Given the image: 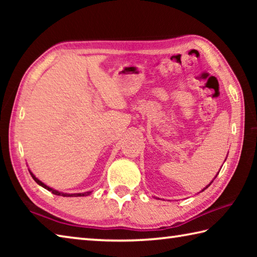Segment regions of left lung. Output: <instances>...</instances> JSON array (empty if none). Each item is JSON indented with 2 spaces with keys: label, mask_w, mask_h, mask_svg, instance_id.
<instances>
[{
  "label": "left lung",
  "mask_w": 257,
  "mask_h": 257,
  "mask_svg": "<svg viewBox=\"0 0 257 257\" xmlns=\"http://www.w3.org/2000/svg\"><path fill=\"white\" fill-rule=\"evenodd\" d=\"M225 160H227V159H225ZM219 172H220V171H219ZM219 172H217V173H216V176H217V175H219ZM216 176L214 177V179H215V178H216ZM214 179H213V180H214ZM213 180H212V181L210 182V184H208V185H207V186L205 187V188H203V189H202V191H204V190H205L206 188H208V187H210V185H211V184H212V182H213Z\"/></svg>",
  "instance_id": "8db88e82"
}]
</instances>
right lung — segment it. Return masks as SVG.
<instances>
[{
  "mask_svg": "<svg viewBox=\"0 0 257 257\" xmlns=\"http://www.w3.org/2000/svg\"><path fill=\"white\" fill-rule=\"evenodd\" d=\"M29 172H30V175H32V177H33V179L37 182L38 185L40 186H42L43 188H45V189H47L49 191H52V194H54V195H58V196H63V197H81V196H88V195H90L92 194V191H86V193H78V194H67V193H61V191H59V190H56V189H53V188H51V187H49L47 185H45L44 182H42L40 179H38V178H36V176L34 175V173L29 170Z\"/></svg>",
  "mask_w": 257,
  "mask_h": 257,
  "instance_id": "add662e5",
  "label": "right lung"
}]
</instances>
